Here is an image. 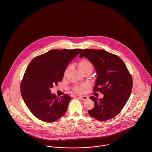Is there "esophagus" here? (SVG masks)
Returning <instances> with one entry per match:
<instances>
[{
    "label": "esophagus",
    "instance_id": "1",
    "mask_svg": "<svg viewBox=\"0 0 152 152\" xmlns=\"http://www.w3.org/2000/svg\"><path fill=\"white\" fill-rule=\"evenodd\" d=\"M80 97L82 99V100H87L88 99V97H87V96H80Z\"/></svg>",
    "mask_w": 152,
    "mask_h": 152
}]
</instances>
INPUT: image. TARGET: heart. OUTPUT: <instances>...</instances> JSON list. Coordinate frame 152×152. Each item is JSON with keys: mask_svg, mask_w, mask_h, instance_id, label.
Here are the masks:
<instances>
[{"mask_svg": "<svg viewBox=\"0 0 152 152\" xmlns=\"http://www.w3.org/2000/svg\"><path fill=\"white\" fill-rule=\"evenodd\" d=\"M78 66L80 69V71L85 70H92L93 69V64L91 63V62L87 59H82L78 64ZM85 87V85H79V86H75L73 87L72 89L73 90L77 93H81L83 91V88Z\"/></svg>", "mask_w": 152, "mask_h": 152, "instance_id": "heart-1", "label": "heart"}]
</instances>
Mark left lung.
<instances>
[{
    "mask_svg": "<svg viewBox=\"0 0 152 152\" xmlns=\"http://www.w3.org/2000/svg\"><path fill=\"white\" fill-rule=\"evenodd\" d=\"M84 56L95 68L97 77L94 91L104 94L102 99L91 96L94 107L88 114L100 121L114 118L121 112L131 94L132 78L122 60L116 55L103 50H83L79 58Z\"/></svg>",
    "mask_w": 152,
    "mask_h": 152,
    "instance_id": "1",
    "label": "left lung"
}]
</instances>
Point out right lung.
Masks as SVG:
<instances>
[{"label":"right lung","mask_w":152,"mask_h":152,"mask_svg":"<svg viewBox=\"0 0 152 152\" xmlns=\"http://www.w3.org/2000/svg\"><path fill=\"white\" fill-rule=\"evenodd\" d=\"M82 49L52 50L35 57L26 70L20 86L22 98L36 118L53 122L66 112L72 97H60L51 93L53 85L61 82L68 64Z\"/></svg>","instance_id":"add662e5"}]
</instances>
